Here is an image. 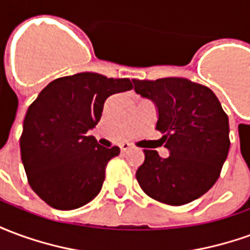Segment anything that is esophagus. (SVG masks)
<instances>
[{
    "mask_svg": "<svg viewBox=\"0 0 250 250\" xmlns=\"http://www.w3.org/2000/svg\"><path fill=\"white\" fill-rule=\"evenodd\" d=\"M130 148H131V145H128V143H123V145H120V150H122L123 152L127 151V150H130Z\"/></svg>",
    "mask_w": 250,
    "mask_h": 250,
    "instance_id": "obj_1",
    "label": "esophagus"
}]
</instances>
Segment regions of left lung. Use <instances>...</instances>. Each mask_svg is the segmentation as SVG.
Segmentation results:
<instances>
[{"mask_svg":"<svg viewBox=\"0 0 250 250\" xmlns=\"http://www.w3.org/2000/svg\"><path fill=\"white\" fill-rule=\"evenodd\" d=\"M142 98L158 111L157 130L168 150L161 158L145 150V162L136 171L142 190L163 204L179 206L204 195L215 184L225 162L229 119L210 88L184 77L132 80Z\"/></svg>","mask_w":250,"mask_h":250,"instance_id":"left-lung-1","label":"left lung"}]
</instances>
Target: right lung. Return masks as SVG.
Here are the masks:
<instances>
[{"instance_id": "obj_1", "label": "right lung", "mask_w": 250, "mask_h": 250, "mask_svg": "<svg viewBox=\"0 0 250 250\" xmlns=\"http://www.w3.org/2000/svg\"><path fill=\"white\" fill-rule=\"evenodd\" d=\"M132 89L130 79L82 72L59 77L30 104L20 139L25 173L39 197L59 210L91 202L102 190L105 166L120 148L88 135L111 95Z\"/></svg>"}]
</instances>
